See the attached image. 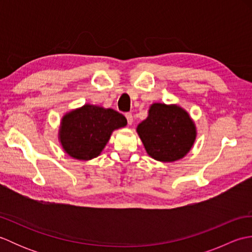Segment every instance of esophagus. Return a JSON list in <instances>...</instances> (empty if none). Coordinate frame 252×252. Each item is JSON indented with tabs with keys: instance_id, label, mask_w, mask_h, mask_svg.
Returning a JSON list of instances; mask_svg holds the SVG:
<instances>
[{
	"instance_id": "esophagus-1",
	"label": "esophagus",
	"mask_w": 252,
	"mask_h": 252,
	"mask_svg": "<svg viewBox=\"0 0 252 252\" xmlns=\"http://www.w3.org/2000/svg\"><path fill=\"white\" fill-rule=\"evenodd\" d=\"M126 118L127 120V123H129V125H132V123H133V115L131 114V112H126Z\"/></svg>"
}]
</instances>
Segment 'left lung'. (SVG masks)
Here are the masks:
<instances>
[{
  "instance_id": "1",
  "label": "left lung",
  "mask_w": 252,
  "mask_h": 252,
  "mask_svg": "<svg viewBox=\"0 0 252 252\" xmlns=\"http://www.w3.org/2000/svg\"><path fill=\"white\" fill-rule=\"evenodd\" d=\"M147 154L155 160L172 162L190 151L196 126L189 115L176 105L155 103L136 129Z\"/></svg>"
}]
</instances>
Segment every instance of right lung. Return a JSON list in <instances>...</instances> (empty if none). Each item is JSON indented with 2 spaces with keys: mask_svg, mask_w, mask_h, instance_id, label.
Segmentation results:
<instances>
[{
  "mask_svg": "<svg viewBox=\"0 0 252 252\" xmlns=\"http://www.w3.org/2000/svg\"><path fill=\"white\" fill-rule=\"evenodd\" d=\"M126 126V117L120 112L87 104L63 116L60 141L70 157L91 160L103 151L112 131Z\"/></svg>",
  "mask_w": 252,
  "mask_h": 252,
  "instance_id": "1",
  "label": "right lung"
}]
</instances>
